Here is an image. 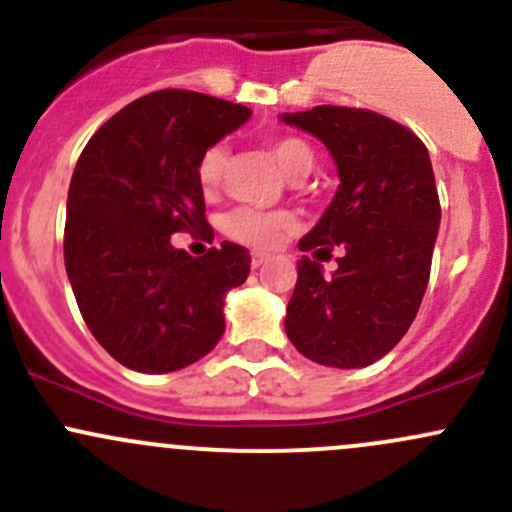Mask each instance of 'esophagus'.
Segmentation results:
<instances>
[{"label": "esophagus", "mask_w": 512, "mask_h": 512, "mask_svg": "<svg viewBox=\"0 0 512 512\" xmlns=\"http://www.w3.org/2000/svg\"><path fill=\"white\" fill-rule=\"evenodd\" d=\"M270 260V255H265V252H252V270H257V267H262L265 265V262Z\"/></svg>", "instance_id": "1"}]
</instances>
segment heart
Instances as JSON below:
<instances>
[{"mask_svg":"<svg viewBox=\"0 0 512 512\" xmlns=\"http://www.w3.org/2000/svg\"><path fill=\"white\" fill-rule=\"evenodd\" d=\"M270 156L275 158L277 168L287 175L289 180H299L304 175L312 173L314 168V151L304 138L297 136H282L270 143ZM227 165H230V153L223 143L205 148L203 156L198 160V185L203 190L205 198H213L225 183ZM294 227L292 213L285 210H265L255 208H235L223 218V232L230 240L240 242V245L257 247V250H267L275 247L282 237Z\"/></svg>","mask_w":512,"mask_h":512,"instance_id":"obj_1","label":"heart"}]
</instances>
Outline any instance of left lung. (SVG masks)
I'll use <instances>...</instances> for the list:
<instances>
[{
	"label": "left lung",
	"mask_w": 512,
	"mask_h": 512,
	"mask_svg": "<svg viewBox=\"0 0 512 512\" xmlns=\"http://www.w3.org/2000/svg\"><path fill=\"white\" fill-rule=\"evenodd\" d=\"M282 121L317 136L339 170V190L299 240L285 329L299 354L334 369H361L409 332L431 275L441 203L431 158L416 133L381 113L314 106ZM343 250L324 276L317 259Z\"/></svg>",
	"instance_id": "8db88e82"
}]
</instances>
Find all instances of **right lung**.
<instances>
[{"mask_svg":"<svg viewBox=\"0 0 512 512\" xmlns=\"http://www.w3.org/2000/svg\"><path fill=\"white\" fill-rule=\"evenodd\" d=\"M250 118V108L198 91L136 98L86 143L69 185L64 262L86 327L118 364L168 374L213 352L227 289L250 275L242 245L208 255L170 235L205 220L198 160Z\"/></svg>","mask_w":512,"mask_h":512,"instance_id":"obj_1","label":"right lung"}]
</instances>
